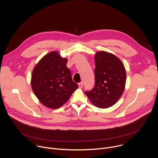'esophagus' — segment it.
I'll list each match as a JSON object with an SVG mask.
<instances>
[{
  "label": "esophagus",
  "instance_id": "1",
  "mask_svg": "<svg viewBox=\"0 0 158 158\" xmlns=\"http://www.w3.org/2000/svg\"><path fill=\"white\" fill-rule=\"evenodd\" d=\"M78 85H79V87L80 89H82V87H83V82H79V83L78 84Z\"/></svg>",
  "mask_w": 158,
  "mask_h": 158
}]
</instances>
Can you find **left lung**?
Listing matches in <instances>:
<instances>
[{"instance_id":"obj_1","label":"left lung","mask_w":158,"mask_h":158,"mask_svg":"<svg viewBox=\"0 0 158 158\" xmlns=\"http://www.w3.org/2000/svg\"><path fill=\"white\" fill-rule=\"evenodd\" d=\"M95 64L94 87L85 93L95 106L109 108L118 100L124 91L125 68L117 56L102 51L96 52Z\"/></svg>"}]
</instances>
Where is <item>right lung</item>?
Listing matches in <instances>:
<instances>
[{
    "label": "right lung",
    "instance_id": "obj_1",
    "mask_svg": "<svg viewBox=\"0 0 158 158\" xmlns=\"http://www.w3.org/2000/svg\"><path fill=\"white\" fill-rule=\"evenodd\" d=\"M67 62L58 52L52 51L42 58L33 69L32 90L40 102L48 108L61 107L78 87L73 81Z\"/></svg>",
    "mask_w": 158,
    "mask_h": 158
}]
</instances>
